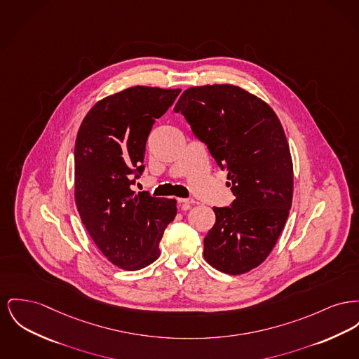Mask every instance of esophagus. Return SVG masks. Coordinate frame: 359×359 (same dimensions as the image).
<instances>
[{
	"mask_svg": "<svg viewBox=\"0 0 359 359\" xmlns=\"http://www.w3.org/2000/svg\"><path fill=\"white\" fill-rule=\"evenodd\" d=\"M179 203H180V206H182V210H190L191 205L194 203V199H183V198H180L179 199Z\"/></svg>",
	"mask_w": 359,
	"mask_h": 359,
	"instance_id": "esophagus-1",
	"label": "esophagus"
}]
</instances>
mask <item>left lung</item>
Returning a JSON list of instances; mask_svg holds the SVG:
<instances>
[{
  "instance_id": "left-lung-1",
  "label": "left lung",
  "mask_w": 359,
  "mask_h": 359,
  "mask_svg": "<svg viewBox=\"0 0 359 359\" xmlns=\"http://www.w3.org/2000/svg\"><path fill=\"white\" fill-rule=\"evenodd\" d=\"M228 172L234 199L214 208L203 240L208 263L226 274L262 264L282 232L293 199L289 144L273 108L234 85L194 86L173 108Z\"/></svg>"
}]
</instances>
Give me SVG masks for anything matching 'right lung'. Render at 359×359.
I'll return each instance as SVG.
<instances>
[{
  "label": "right lung",
  "instance_id": "right-lung-1",
  "mask_svg": "<svg viewBox=\"0 0 359 359\" xmlns=\"http://www.w3.org/2000/svg\"><path fill=\"white\" fill-rule=\"evenodd\" d=\"M180 89L133 86L90 108L74 147V190L81 221L107 259L135 271L160 256L158 244L177 212L176 201L131 190L142 175L154 121Z\"/></svg>",
  "mask_w": 359,
  "mask_h": 359
}]
</instances>
